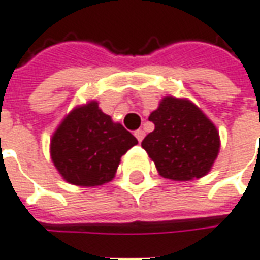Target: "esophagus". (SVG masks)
Masks as SVG:
<instances>
[{
    "instance_id": "1",
    "label": "esophagus",
    "mask_w": 260,
    "mask_h": 260,
    "mask_svg": "<svg viewBox=\"0 0 260 260\" xmlns=\"http://www.w3.org/2000/svg\"><path fill=\"white\" fill-rule=\"evenodd\" d=\"M134 136H136L137 140L141 141L144 139V132H143V130H136V132H134Z\"/></svg>"
}]
</instances>
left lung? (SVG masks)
Masks as SVG:
<instances>
[{
	"label": "left lung",
	"mask_w": 260,
	"mask_h": 260,
	"mask_svg": "<svg viewBox=\"0 0 260 260\" xmlns=\"http://www.w3.org/2000/svg\"><path fill=\"white\" fill-rule=\"evenodd\" d=\"M154 130L141 147L154 161L161 177L189 181L209 173L221 140L215 124L188 99L166 96L150 117Z\"/></svg>",
	"instance_id": "obj_1"
}]
</instances>
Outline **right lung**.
Instances as JSON below:
<instances>
[{"label": "right lung", "instance_id": "right-lung-1", "mask_svg": "<svg viewBox=\"0 0 260 260\" xmlns=\"http://www.w3.org/2000/svg\"><path fill=\"white\" fill-rule=\"evenodd\" d=\"M136 144L133 134L92 100L62 120L52 136L51 158L65 181L96 187L112 181L121 155Z\"/></svg>", "mask_w": 260, "mask_h": 260}]
</instances>
